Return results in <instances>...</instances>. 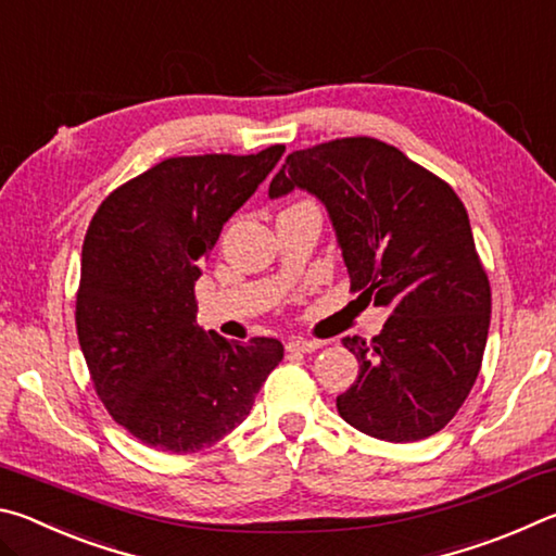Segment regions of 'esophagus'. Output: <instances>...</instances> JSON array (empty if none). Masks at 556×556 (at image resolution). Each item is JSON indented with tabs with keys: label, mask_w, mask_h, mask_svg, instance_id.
<instances>
[{
	"label": "esophagus",
	"mask_w": 556,
	"mask_h": 556,
	"mask_svg": "<svg viewBox=\"0 0 556 556\" xmlns=\"http://www.w3.org/2000/svg\"><path fill=\"white\" fill-rule=\"evenodd\" d=\"M287 348L291 353H314L321 348V343L318 341H306V338H291V341L287 343Z\"/></svg>",
	"instance_id": "1"
}]
</instances>
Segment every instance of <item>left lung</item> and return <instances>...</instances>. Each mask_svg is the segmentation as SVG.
<instances>
[{
  "label": "left lung",
  "instance_id": "left-lung-1",
  "mask_svg": "<svg viewBox=\"0 0 556 556\" xmlns=\"http://www.w3.org/2000/svg\"><path fill=\"white\" fill-rule=\"evenodd\" d=\"M294 188L328 211L351 289L390 312L372 341L343 338L361 370L338 394V414L392 444L437 434L473 388L491 326V285L464 203L370 137L289 154L269 199Z\"/></svg>",
  "mask_w": 556,
  "mask_h": 556
}]
</instances>
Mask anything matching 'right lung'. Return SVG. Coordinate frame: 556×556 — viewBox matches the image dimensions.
<instances>
[{
  "label": "right lung",
  "instance_id": "1",
  "mask_svg": "<svg viewBox=\"0 0 556 556\" xmlns=\"http://www.w3.org/2000/svg\"><path fill=\"white\" fill-rule=\"evenodd\" d=\"M285 154L176 156L112 191L83 242L80 351L112 419L188 454L242 425L285 357L277 338L228 343L195 326L193 287L223 225Z\"/></svg>",
  "mask_w": 556,
  "mask_h": 556
}]
</instances>
